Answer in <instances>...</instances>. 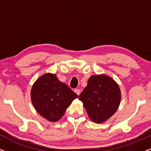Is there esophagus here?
Here are the masks:
<instances>
[{"mask_svg": "<svg viewBox=\"0 0 151 151\" xmlns=\"http://www.w3.org/2000/svg\"><path fill=\"white\" fill-rule=\"evenodd\" d=\"M74 92L77 93L78 96H79V95L80 94V90L78 89H74Z\"/></svg>", "mask_w": 151, "mask_h": 151, "instance_id": "obj_1", "label": "esophagus"}]
</instances>
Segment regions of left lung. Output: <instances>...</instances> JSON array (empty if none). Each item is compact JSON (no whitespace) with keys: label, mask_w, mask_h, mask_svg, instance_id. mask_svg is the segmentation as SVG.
<instances>
[{"label":"left lung","mask_w":151,"mask_h":151,"mask_svg":"<svg viewBox=\"0 0 151 151\" xmlns=\"http://www.w3.org/2000/svg\"><path fill=\"white\" fill-rule=\"evenodd\" d=\"M121 90L111 77L105 74L89 77L87 86L79 96L93 122H104L115 113L121 101Z\"/></svg>","instance_id":"left-lung-1"}]
</instances>
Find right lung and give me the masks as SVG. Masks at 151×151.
Returning <instances> with one entry per match:
<instances>
[{
    "label": "right lung",
    "mask_w": 151,
    "mask_h": 151,
    "mask_svg": "<svg viewBox=\"0 0 151 151\" xmlns=\"http://www.w3.org/2000/svg\"><path fill=\"white\" fill-rule=\"evenodd\" d=\"M77 97L67 84L59 81L56 74L51 73L41 76L31 89V100L35 110L51 122L60 120Z\"/></svg>",
    "instance_id": "1"
}]
</instances>
